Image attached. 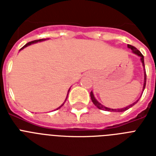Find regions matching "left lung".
<instances>
[{"mask_svg":"<svg viewBox=\"0 0 156 156\" xmlns=\"http://www.w3.org/2000/svg\"><path fill=\"white\" fill-rule=\"evenodd\" d=\"M128 48H130V49L132 50V51H133V53H135L136 55H138V56H140L141 61H142V63H143V67L145 68V65H144V56H143V54L141 53L140 51L137 49V48H136L135 47H133V46H132V45L128 44ZM146 81H147V73H146V69H145V71H144V85H143V90L145 89ZM90 98H91V100H92L93 104H95V106L97 107L98 108L100 109V110H104V111H108V112H124V111H126V110L129 109V108H131V107H132V106H133V105H134V104H135L136 103L138 102V100H137V101H136V102L133 103V104H131V105H129V106H128V107H126V108H124L112 109V108H107V107H104V105H102V104H100V103L98 102L97 100H95V96H94V95H93L92 91L90 92Z\"/></svg>","mask_w":156,"mask_h":156,"instance_id":"left-lung-1","label":"left lung"}]
</instances>
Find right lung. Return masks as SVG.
Wrapping results in <instances>:
<instances>
[{
    "mask_svg": "<svg viewBox=\"0 0 156 156\" xmlns=\"http://www.w3.org/2000/svg\"><path fill=\"white\" fill-rule=\"evenodd\" d=\"M44 40H45V39H41V40H33V41H31V42H29V43H27V44L26 45H24V46H23V48H21V49H23V48H26L27 47V46H28V45H30V44H34V43H37V42H40V41H44ZM20 49V50H21ZM67 96H68V95H67ZM66 99H67V98H66ZM63 104H62V105H61V106H60L58 108H61V107L63 106ZM57 108V109H58Z\"/></svg>",
    "mask_w": 156,
    "mask_h": 156,
    "instance_id": "right-lung-1",
    "label": "right lung"
}]
</instances>
